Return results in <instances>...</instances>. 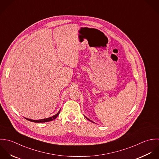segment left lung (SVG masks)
I'll list each match as a JSON object with an SVG mask.
<instances>
[{"label": "left lung", "mask_w": 159, "mask_h": 159, "mask_svg": "<svg viewBox=\"0 0 159 159\" xmlns=\"http://www.w3.org/2000/svg\"><path fill=\"white\" fill-rule=\"evenodd\" d=\"M85 118H86V119H88V120H90V121H91V122H92V120H90V119H88V118H87V117H85Z\"/></svg>", "instance_id": "left-lung-1"}]
</instances>
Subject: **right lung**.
<instances>
[{
	"instance_id": "obj_1",
	"label": "right lung",
	"mask_w": 159,
	"mask_h": 159,
	"mask_svg": "<svg viewBox=\"0 0 159 159\" xmlns=\"http://www.w3.org/2000/svg\"><path fill=\"white\" fill-rule=\"evenodd\" d=\"M60 112V111L57 114H55V116H52V117H50L49 118H47V119H40V120H31V119H28V118H25L26 120H29V121H31L32 122H35V123H42V122H50V121H52V120H53L54 119H55L59 115Z\"/></svg>"
}]
</instances>
